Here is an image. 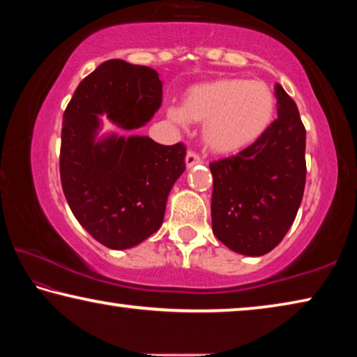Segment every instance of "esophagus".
<instances>
[{
    "label": "esophagus",
    "mask_w": 357,
    "mask_h": 357,
    "mask_svg": "<svg viewBox=\"0 0 357 357\" xmlns=\"http://www.w3.org/2000/svg\"><path fill=\"white\" fill-rule=\"evenodd\" d=\"M199 163H202V158L200 155H197L195 152L189 151L188 155H185V167L188 168H192L194 165H199Z\"/></svg>",
    "instance_id": "1"
}]
</instances>
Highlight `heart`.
<instances>
[{
  "label": "heart",
  "mask_w": 357,
  "mask_h": 357,
  "mask_svg": "<svg viewBox=\"0 0 357 357\" xmlns=\"http://www.w3.org/2000/svg\"><path fill=\"white\" fill-rule=\"evenodd\" d=\"M275 116V97L262 81L218 79L189 89L184 106L167 107V117L181 128L203 122V139L213 152L234 154L267 132Z\"/></svg>",
  "instance_id": "b5f03b06"
}]
</instances>
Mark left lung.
Masks as SVG:
<instances>
[{"label":"left lung","instance_id":"obj_1","mask_svg":"<svg viewBox=\"0 0 357 357\" xmlns=\"http://www.w3.org/2000/svg\"><path fill=\"white\" fill-rule=\"evenodd\" d=\"M276 114L250 148L209 165L213 234L229 250L259 257L280 245L302 203L307 132L297 105L275 84Z\"/></svg>","mask_w":357,"mask_h":357}]
</instances>
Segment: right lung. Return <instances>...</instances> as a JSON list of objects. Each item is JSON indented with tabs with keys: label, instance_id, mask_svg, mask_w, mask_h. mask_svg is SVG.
<instances>
[{
	"label": "right lung",
	"instance_id": "add662e5",
	"mask_svg": "<svg viewBox=\"0 0 357 357\" xmlns=\"http://www.w3.org/2000/svg\"><path fill=\"white\" fill-rule=\"evenodd\" d=\"M162 86L149 66L107 60L79 84L63 114V194L77 222L111 250L138 246L162 227L185 148L101 133V116L126 132L144 127L162 105Z\"/></svg>",
	"mask_w": 357,
	"mask_h": 357
}]
</instances>
